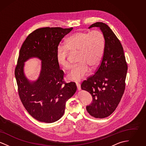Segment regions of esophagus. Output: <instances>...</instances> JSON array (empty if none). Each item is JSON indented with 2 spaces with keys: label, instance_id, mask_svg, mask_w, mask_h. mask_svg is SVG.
Returning <instances> with one entry per match:
<instances>
[{
  "label": "esophagus",
  "instance_id": "obj_1",
  "mask_svg": "<svg viewBox=\"0 0 146 146\" xmlns=\"http://www.w3.org/2000/svg\"><path fill=\"white\" fill-rule=\"evenodd\" d=\"M76 85L78 90H80V89H81V87H80V84L78 83H76Z\"/></svg>",
  "mask_w": 146,
  "mask_h": 146
}]
</instances>
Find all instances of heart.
Returning <instances> with one entry per match:
<instances>
[{"label":"heart","instance_id":"b5f03b06","mask_svg":"<svg viewBox=\"0 0 146 146\" xmlns=\"http://www.w3.org/2000/svg\"><path fill=\"white\" fill-rule=\"evenodd\" d=\"M105 39L103 33L98 30L91 32H78L69 36L65 46H59L57 49L56 59L64 69H69L70 51L78 52L77 62L68 73V78L79 81L86 76L90 68L94 69L100 62L104 51Z\"/></svg>","mask_w":146,"mask_h":146}]
</instances>
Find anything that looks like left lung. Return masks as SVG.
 Returning a JSON list of instances; mask_svg holds the SVG:
<instances>
[{"label":"left lung","instance_id":"left-lung-1","mask_svg":"<svg viewBox=\"0 0 146 146\" xmlns=\"http://www.w3.org/2000/svg\"><path fill=\"white\" fill-rule=\"evenodd\" d=\"M100 27L105 39L104 52L101 63L95 74L81 85L88 91L92 102L86 106L92 117L104 118L115 110L123 95L127 70L123 46L111 29L103 22H96L89 28Z\"/></svg>","mask_w":146,"mask_h":146}]
</instances>
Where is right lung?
<instances>
[{"label":"right lung","instance_id":"right-lung-1","mask_svg":"<svg viewBox=\"0 0 146 146\" xmlns=\"http://www.w3.org/2000/svg\"><path fill=\"white\" fill-rule=\"evenodd\" d=\"M73 28L44 27L31 33L22 45L15 76L21 102L36 120L54 123L62 117L66 101L76 92L74 82L65 83L56 59L58 46ZM33 56L42 60L40 77L31 82L24 76V62Z\"/></svg>","mask_w":146,"mask_h":146}]
</instances>
